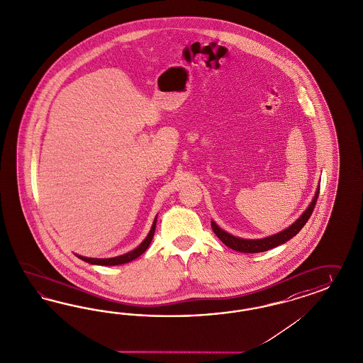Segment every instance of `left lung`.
Returning <instances> with one entry per match:
<instances>
[{"instance_id":"obj_1","label":"left lung","mask_w":363,"mask_h":363,"mask_svg":"<svg viewBox=\"0 0 363 363\" xmlns=\"http://www.w3.org/2000/svg\"><path fill=\"white\" fill-rule=\"evenodd\" d=\"M318 194L319 186L317 191H315V196L311 201V203L308 205V209L303 211V214L294 223H291L285 230L279 231L274 235H270V237H266V238L245 240V238L234 237V235H231L229 233H226V231L218 228V225L214 220H211V229L216 233V235L220 238V241L223 242L228 247H230L233 250H237V252H241V253H262V252L270 250L273 247H277V246L285 243L286 241L291 240L294 235H297L299 230L305 226V223L308 222L313 210L315 208Z\"/></svg>"}]
</instances>
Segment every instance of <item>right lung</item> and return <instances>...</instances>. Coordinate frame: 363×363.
I'll list each match as a JSON object with an SVG mask.
<instances>
[{
    "label": "right lung",
    "instance_id": "obj_1",
    "mask_svg": "<svg viewBox=\"0 0 363 363\" xmlns=\"http://www.w3.org/2000/svg\"><path fill=\"white\" fill-rule=\"evenodd\" d=\"M155 223H157V217L154 218L153 226L149 231L147 237L143 240V243L140 246H137L134 250L129 252V253L122 254L118 257H113V258H88V257H82V255H77L79 259L88 262L91 264H102V266H116V264H128L133 259L138 258L141 254L146 252V249L149 247L150 242L153 240L154 231H155Z\"/></svg>",
    "mask_w": 363,
    "mask_h": 363
}]
</instances>
